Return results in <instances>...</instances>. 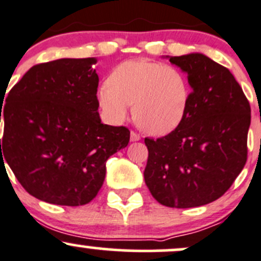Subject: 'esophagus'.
<instances>
[{
  "mask_svg": "<svg viewBox=\"0 0 261 261\" xmlns=\"http://www.w3.org/2000/svg\"><path fill=\"white\" fill-rule=\"evenodd\" d=\"M141 141V136L137 134L136 132H130V142H138Z\"/></svg>",
  "mask_w": 261,
  "mask_h": 261,
  "instance_id": "obj_1",
  "label": "esophagus"
}]
</instances>
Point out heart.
<instances>
[{
	"instance_id": "b5f03b06",
	"label": "heart",
	"mask_w": 261,
	"mask_h": 261,
	"mask_svg": "<svg viewBox=\"0 0 261 261\" xmlns=\"http://www.w3.org/2000/svg\"><path fill=\"white\" fill-rule=\"evenodd\" d=\"M189 99V82L180 69L148 60L119 63L97 91L98 106L107 122L123 123L133 105L137 124L153 136L178 128Z\"/></svg>"
}]
</instances>
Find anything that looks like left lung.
<instances>
[{
  "mask_svg": "<svg viewBox=\"0 0 261 261\" xmlns=\"http://www.w3.org/2000/svg\"><path fill=\"white\" fill-rule=\"evenodd\" d=\"M165 57L186 72L192 93L178 128L144 139V180L162 205H205L231 187L246 163L250 105L230 71L208 56Z\"/></svg>",
  "mask_w": 261,
  "mask_h": 261,
  "instance_id": "8db88e82",
  "label": "left lung"
}]
</instances>
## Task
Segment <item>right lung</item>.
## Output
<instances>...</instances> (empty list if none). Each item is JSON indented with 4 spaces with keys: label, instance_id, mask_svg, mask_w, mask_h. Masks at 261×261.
<instances>
[{
    "label": "right lung",
    "instance_id": "add662e5",
    "mask_svg": "<svg viewBox=\"0 0 261 261\" xmlns=\"http://www.w3.org/2000/svg\"><path fill=\"white\" fill-rule=\"evenodd\" d=\"M96 63L92 57L36 64L6 98L1 162L40 200L89 203L105 181L106 162L129 142L128 128L99 118Z\"/></svg>",
    "mask_w": 261,
    "mask_h": 261
}]
</instances>
